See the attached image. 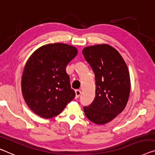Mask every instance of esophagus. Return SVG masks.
Listing matches in <instances>:
<instances>
[{"mask_svg":"<svg viewBox=\"0 0 155 155\" xmlns=\"http://www.w3.org/2000/svg\"><path fill=\"white\" fill-rule=\"evenodd\" d=\"M80 94H81V91H80V90L76 89L75 90V97L78 98V97H79V96H80Z\"/></svg>","mask_w":155,"mask_h":155,"instance_id":"esophagus-1","label":"esophagus"}]
</instances>
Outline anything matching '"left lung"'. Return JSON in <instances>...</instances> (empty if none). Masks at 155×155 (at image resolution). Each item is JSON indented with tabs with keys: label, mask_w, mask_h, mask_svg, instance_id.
I'll return each mask as SVG.
<instances>
[{
	"label": "left lung",
	"mask_w": 155,
	"mask_h": 155,
	"mask_svg": "<svg viewBox=\"0 0 155 155\" xmlns=\"http://www.w3.org/2000/svg\"><path fill=\"white\" fill-rule=\"evenodd\" d=\"M82 54L96 80V97L91 104L84 107V114L91 122L105 124L127 104L130 92L127 66L118 52L107 44L86 47Z\"/></svg>",
	"instance_id": "obj_1"
}]
</instances>
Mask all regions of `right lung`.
<instances>
[{"label":"right lung","mask_w":155,"mask_h":155,"mask_svg":"<svg viewBox=\"0 0 155 155\" xmlns=\"http://www.w3.org/2000/svg\"><path fill=\"white\" fill-rule=\"evenodd\" d=\"M77 53L75 47L56 43L39 48L28 60L21 81L22 94L37 115L53 118L75 97L66 68Z\"/></svg>","instance_id":"add662e5"}]
</instances>
